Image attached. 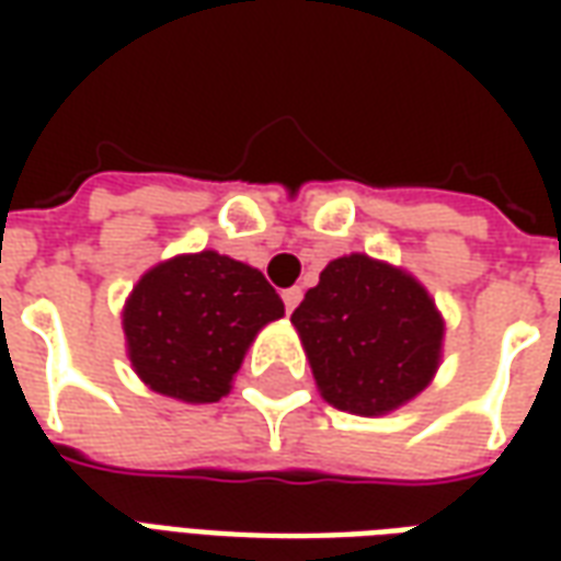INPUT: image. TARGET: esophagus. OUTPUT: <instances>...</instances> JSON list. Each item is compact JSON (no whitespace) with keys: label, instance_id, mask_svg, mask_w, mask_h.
Listing matches in <instances>:
<instances>
[{"label":"esophagus","instance_id":"1","mask_svg":"<svg viewBox=\"0 0 561 561\" xmlns=\"http://www.w3.org/2000/svg\"><path fill=\"white\" fill-rule=\"evenodd\" d=\"M282 300H285V309L294 312V309L300 306V300H304V291H300L297 285H294V288H285V291H282Z\"/></svg>","mask_w":561,"mask_h":561}]
</instances>
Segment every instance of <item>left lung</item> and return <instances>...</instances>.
<instances>
[{
  "instance_id": "left-lung-1",
  "label": "left lung",
  "mask_w": 561,
  "mask_h": 561,
  "mask_svg": "<svg viewBox=\"0 0 561 561\" xmlns=\"http://www.w3.org/2000/svg\"><path fill=\"white\" fill-rule=\"evenodd\" d=\"M321 397L340 412L385 414L414 400L442 360L445 321L421 282L376 261L336 257L294 309Z\"/></svg>"
}]
</instances>
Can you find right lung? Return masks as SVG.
Segmentation results:
<instances>
[{
  "label": "right lung",
  "mask_w": 561,
  "mask_h": 561,
  "mask_svg": "<svg viewBox=\"0 0 561 561\" xmlns=\"http://www.w3.org/2000/svg\"><path fill=\"white\" fill-rule=\"evenodd\" d=\"M285 316L264 273L219 252L176 255L126 300L128 360L144 385L183 402L221 400L257 330Z\"/></svg>",
  "instance_id": "add662e5"
}]
</instances>
